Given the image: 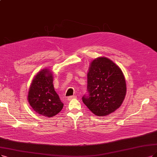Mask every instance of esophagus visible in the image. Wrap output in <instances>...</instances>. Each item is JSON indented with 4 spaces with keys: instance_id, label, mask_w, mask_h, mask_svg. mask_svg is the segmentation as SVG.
<instances>
[{
    "instance_id": "obj_1",
    "label": "esophagus",
    "mask_w": 157,
    "mask_h": 157,
    "mask_svg": "<svg viewBox=\"0 0 157 157\" xmlns=\"http://www.w3.org/2000/svg\"><path fill=\"white\" fill-rule=\"evenodd\" d=\"M76 98V96H69V97H68V101H71V100H72V99H75V98Z\"/></svg>"
}]
</instances>
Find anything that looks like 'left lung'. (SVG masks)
<instances>
[{
	"label": "left lung",
	"mask_w": 157,
	"mask_h": 157,
	"mask_svg": "<svg viewBox=\"0 0 157 157\" xmlns=\"http://www.w3.org/2000/svg\"><path fill=\"white\" fill-rule=\"evenodd\" d=\"M126 89L121 68L109 58L99 57L90 64L87 73L89 96H84L82 100L92 113L105 117L121 105Z\"/></svg>",
	"instance_id": "left-lung-1"
}]
</instances>
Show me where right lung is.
<instances>
[{"instance_id": "right-lung-1", "label": "right lung", "mask_w": 157, "mask_h": 157, "mask_svg": "<svg viewBox=\"0 0 157 157\" xmlns=\"http://www.w3.org/2000/svg\"><path fill=\"white\" fill-rule=\"evenodd\" d=\"M53 74L42 69L33 78L28 94V101L35 112L45 117H52L63 109V103L54 90Z\"/></svg>"}]
</instances>
